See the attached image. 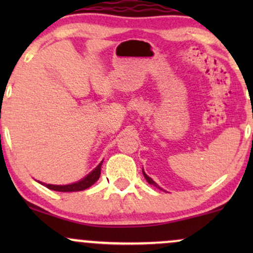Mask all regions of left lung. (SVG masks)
Listing matches in <instances>:
<instances>
[{
    "label": "left lung",
    "mask_w": 253,
    "mask_h": 253,
    "mask_svg": "<svg viewBox=\"0 0 253 253\" xmlns=\"http://www.w3.org/2000/svg\"><path fill=\"white\" fill-rule=\"evenodd\" d=\"M143 173H144V177H145V178H146V181H147V182H149V183H150V184L155 185V187H156V188H158V189H162V188H161V187H159V185H158V184H157V183H156L155 181H153V179H152V178H150V177H149V176H147V175H146V173H145V172H144V170H143Z\"/></svg>",
    "instance_id": "left-lung-1"
}]
</instances>
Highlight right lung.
Instances as JSON below:
<instances>
[{
    "label": "right lung",
    "instance_id": "add662e5",
    "mask_svg": "<svg viewBox=\"0 0 253 253\" xmlns=\"http://www.w3.org/2000/svg\"><path fill=\"white\" fill-rule=\"evenodd\" d=\"M101 165H102V162L95 168L91 172L89 173L88 176L84 177L83 179L78 181L76 183H72V184H66V185H54V184H45V183H42V184L45 185L46 188L51 190H56V191H63V193H69V191H81V190H85L88 189L89 187H91L95 182L100 178L101 175Z\"/></svg>",
    "mask_w": 253,
    "mask_h": 253
}]
</instances>
